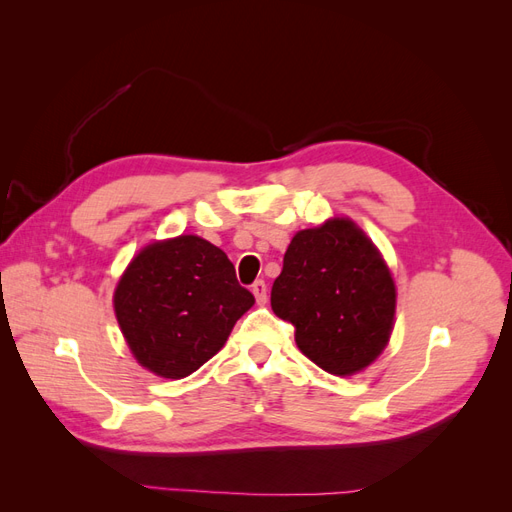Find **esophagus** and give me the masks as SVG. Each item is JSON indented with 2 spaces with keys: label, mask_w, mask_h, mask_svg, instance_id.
I'll return each instance as SVG.
<instances>
[{
  "label": "esophagus",
  "mask_w": 512,
  "mask_h": 512,
  "mask_svg": "<svg viewBox=\"0 0 512 512\" xmlns=\"http://www.w3.org/2000/svg\"><path fill=\"white\" fill-rule=\"evenodd\" d=\"M252 292H254V297H256V303H258V305H265V303H267V284H265V282H262V280L254 282Z\"/></svg>",
  "instance_id": "34e87169"
}]
</instances>
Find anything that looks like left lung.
<instances>
[{
	"instance_id": "8db88e82",
	"label": "left lung",
	"mask_w": 512,
	"mask_h": 512,
	"mask_svg": "<svg viewBox=\"0 0 512 512\" xmlns=\"http://www.w3.org/2000/svg\"><path fill=\"white\" fill-rule=\"evenodd\" d=\"M395 282L376 245L348 218L299 230L271 288L275 316L318 367L352 376L376 361L395 320Z\"/></svg>"
}]
</instances>
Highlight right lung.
I'll return each mask as SVG.
<instances>
[{
    "mask_svg": "<svg viewBox=\"0 0 512 512\" xmlns=\"http://www.w3.org/2000/svg\"><path fill=\"white\" fill-rule=\"evenodd\" d=\"M113 303L136 361L156 376L179 380L222 350L254 294L237 282L220 247L181 235L138 252Z\"/></svg>",
    "mask_w": 512,
    "mask_h": 512,
    "instance_id": "obj_1",
    "label": "right lung"
}]
</instances>
